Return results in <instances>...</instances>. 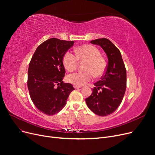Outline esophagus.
<instances>
[{
  "label": "esophagus",
  "mask_w": 155,
  "mask_h": 155,
  "mask_svg": "<svg viewBox=\"0 0 155 155\" xmlns=\"http://www.w3.org/2000/svg\"><path fill=\"white\" fill-rule=\"evenodd\" d=\"M73 87H74L75 89H78L82 87H80V86H77V85H73Z\"/></svg>",
  "instance_id": "34e87169"
}]
</instances>
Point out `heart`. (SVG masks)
<instances>
[{"mask_svg": "<svg viewBox=\"0 0 155 155\" xmlns=\"http://www.w3.org/2000/svg\"><path fill=\"white\" fill-rule=\"evenodd\" d=\"M76 56L67 51L63 56V63L68 71H72L77 68L79 60L87 61L85 70L86 72L71 73L67 77L68 82L77 86H83L93 78L101 77L106 69V61L101 56L100 51L94 46L85 45L79 46L75 50Z\"/></svg>", "mask_w": 155, "mask_h": 155, "instance_id": "b5f03b06", "label": "heart"}]
</instances>
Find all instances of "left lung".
Segmentation results:
<instances>
[{"mask_svg": "<svg viewBox=\"0 0 155 155\" xmlns=\"http://www.w3.org/2000/svg\"><path fill=\"white\" fill-rule=\"evenodd\" d=\"M90 43L103 49L107 56L108 64L105 74L94 84L93 92L85 101L95 114L106 116L114 112L123 101L126 88V70L120 51L110 40L101 38Z\"/></svg>", "mask_w": 155, "mask_h": 155, "instance_id": "left-lung-1", "label": "left lung"}]
</instances>
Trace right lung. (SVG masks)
Instances as JSON below:
<instances>
[{
  "instance_id": "obj_1",
  "label": "right lung",
  "mask_w": 155,
  "mask_h": 155,
  "mask_svg": "<svg viewBox=\"0 0 155 155\" xmlns=\"http://www.w3.org/2000/svg\"><path fill=\"white\" fill-rule=\"evenodd\" d=\"M73 44L74 41L49 39L37 48L29 63L28 87L31 99L46 115L59 112L75 90L71 84L62 81L65 73L63 56Z\"/></svg>"
}]
</instances>
